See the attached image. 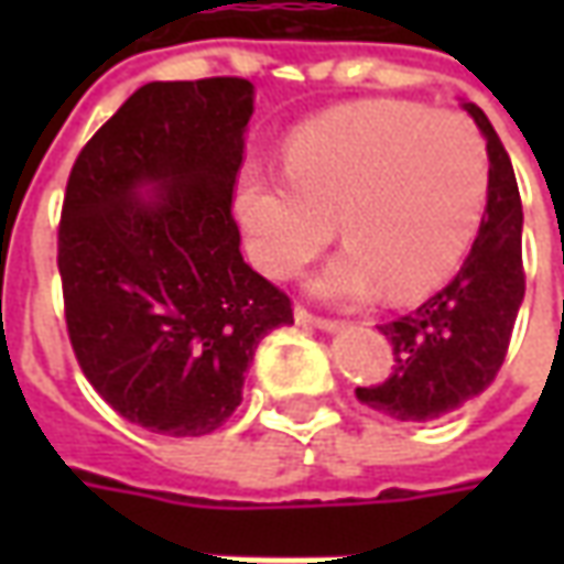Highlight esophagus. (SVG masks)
Returning <instances> with one entry per match:
<instances>
[{
  "label": "esophagus",
  "mask_w": 564,
  "mask_h": 564,
  "mask_svg": "<svg viewBox=\"0 0 564 564\" xmlns=\"http://www.w3.org/2000/svg\"><path fill=\"white\" fill-rule=\"evenodd\" d=\"M295 319L302 323V326H317V329L323 332H335L341 323L338 319H332V317H319V314H311L305 305H299L295 307Z\"/></svg>",
  "instance_id": "obj_1"
}]
</instances>
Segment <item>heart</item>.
Returning a JSON list of instances; mask_svg holds the SVG:
<instances>
[{"instance_id":"obj_1","label":"heart","mask_w":564,"mask_h":564,"mask_svg":"<svg viewBox=\"0 0 564 564\" xmlns=\"http://www.w3.org/2000/svg\"><path fill=\"white\" fill-rule=\"evenodd\" d=\"M489 198L484 135L456 111L399 99L332 108L283 148V177L247 174L235 210L269 278H290L338 235L341 257L314 281L323 299L359 302L387 286L423 299L468 257Z\"/></svg>"}]
</instances>
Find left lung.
<instances>
[{
  "instance_id": "1",
  "label": "left lung",
  "mask_w": 564,
  "mask_h": 564,
  "mask_svg": "<svg viewBox=\"0 0 564 564\" xmlns=\"http://www.w3.org/2000/svg\"><path fill=\"white\" fill-rule=\"evenodd\" d=\"M465 111L486 135L489 153V198L480 232L444 290L380 326L395 356L390 378L356 390L359 402L402 423L449 414L496 380L525 295L517 174L484 111L471 102H465Z\"/></svg>"
}]
</instances>
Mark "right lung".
<instances>
[{
	"instance_id": "obj_1",
	"label": "right lung",
	"mask_w": 564,
	"mask_h": 564,
	"mask_svg": "<svg viewBox=\"0 0 564 564\" xmlns=\"http://www.w3.org/2000/svg\"><path fill=\"white\" fill-rule=\"evenodd\" d=\"M253 84L153 80L72 165L56 232L66 329L93 390L156 435L198 437L241 404L290 295L250 269L232 217ZM151 186L156 197L144 199Z\"/></svg>"
}]
</instances>
